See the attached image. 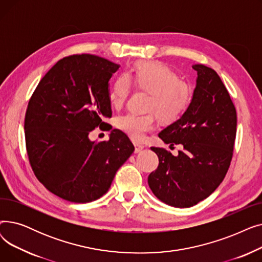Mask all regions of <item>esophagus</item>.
I'll list each match as a JSON object with an SVG mask.
<instances>
[{"instance_id":"obj_1","label":"esophagus","mask_w":262,"mask_h":262,"mask_svg":"<svg viewBox=\"0 0 262 262\" xmlns=\"http://www.w3.org/2000/svg\"><path fill=\"white\" fill-rule=\"evenodd\" d=\"M134 145H135V152L136 153L141 152V150L144 148V145H142L140 143H134Z\"/></svg>"}]
</instances>
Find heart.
<instances>
[{
	"label": "heart",
	"instance_id": "heart-1",
	"mask_svg": "<svg viewBox=\"0 0 262 262\" xmlns=\"http://www.w3.org/2000/svg\"><path fill=\"white\" fill-rule=\"evenodd\" d=\"M135 87L149 93L145 115L128 114L118 119L117 126L135 141L144 139L145 134L154 129L156 117L163 122H173L180 118L190 105L192 88L187 81L169 67L158 61H141L126 74L120 75L109 90V102L115 108H120L126 102Z\"/></svg>",
	"mask_w": 262,
	"mask_h": 262
}]
</instances>
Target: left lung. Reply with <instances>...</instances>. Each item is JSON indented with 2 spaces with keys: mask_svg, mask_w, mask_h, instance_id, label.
Returning a JSON list of instances; mask_svg holds the SVG:
<instances>
[{
  "mask_svg": "<svg viewBox=\"0 0 262 262\" xmlns=\"http://www.w3.org/2000/svg\"><path fill=\"white\" fill-rule=\"evenodd\" d=\"M198 72L192 100L183 116L158 134L167 144H182L173 156L152 146L158 168L147 183L161 202L187 208L208 198L224 180L232 158L237 132V113L217 73L204 64Z\"/></svg>",
  "mask_w": 262,
  "mask_h": 262,
  "instance_id": "8db88e82",
  "label": "left lung"
}]
</instances>
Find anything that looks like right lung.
<instances>
[{
	"instance_id": "add662e5",
	"label": "right lung",
	"mask_w": 262,
	"mask_h": 262,
	"mask_svg": "<svg viewBox=\"0 0 262 262\" xmlns=\"http://www.w3.org/2000/svg\"><path fill=\"white\" fill-rule=\"evenodd\" d=\"M119 68L90 54L64 57L40 80L29 102L24 129L32 169L66 201L89 203L103 196L134 152L119 129L112 130L108 141L89 139L90 132L112 118L109 80Z\"/></svg>"
}]
</instances>
